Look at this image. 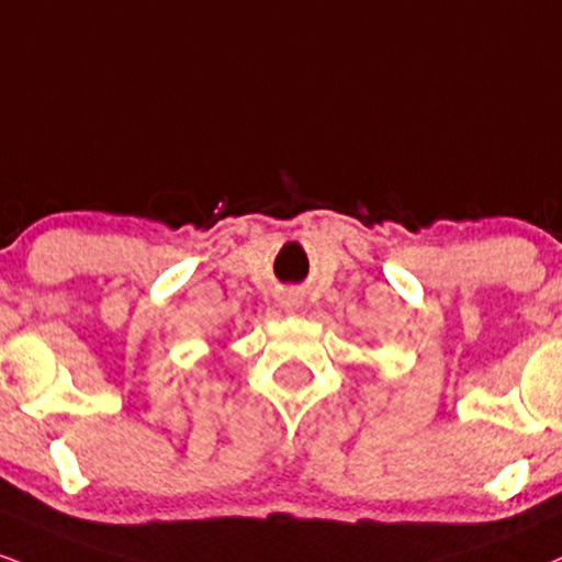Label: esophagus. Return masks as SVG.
<instances>
[{
  "mask_svg": "<svg viewBox=\"0 0 562 562\" xmlns=\"http://www.w3.org/2000/svg\"><path fill=\"white\" fill-rule=\"evenodd\" d=\"M280 306L285 308V311H295L301 306V299H299V293H293V290H290V293H282V299H280Z\"/></svg>",
  "mask_w": 562,
  "mask_h": 562,
  "instance_id": "34e87169",
  "label": "esophagus"
}]
</instances>
